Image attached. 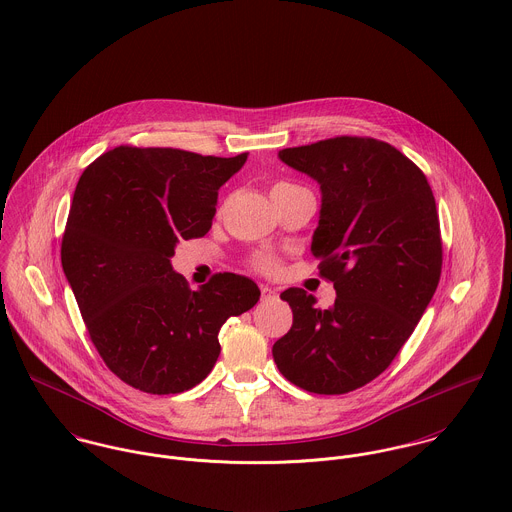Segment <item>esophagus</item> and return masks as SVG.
Instances as JSON below:
<instances>
[{
	"label": "esophagus",
	"mask_w": 512,
	"mask_h": 512,
	"mask_svg": "<svg viewBox=\"0 0 512 512\" xmlns=\"http://www.w3.org/2000/svg\"><path fill=\"white\" fill-rule=\"evenodd\" d=\"M261 295H263V299H271V297L277 295V291L271 289L269 285H261Z\"/></svg>",
	"instance_id": "1"
}]
</instances>
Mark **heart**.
Segmentation results:
<instances>
[{
	"instance_id": "obj_1",
	"label": "heart",
	"mask_w": 512,
	"mask_h": 512,
	"mask_svg": "<svg viewBox=\"0 0 512 512\" xmlns=\"http://www.w3.org/2000/svg\"><path fill=\"white\" fill-rule=\"evenodd\" d=\"M283 187H293V185H289V183H277V185L273 187V191H275V189H283ZM251 265H253V269H257V271H261V273H265V275H273V273H277V269H279V259H277L275 255H271V253H261V255L253 257Z\"/></svg>"
}]
</instances>
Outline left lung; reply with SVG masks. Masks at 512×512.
<instances>
[{
	"mask_svg": "<svg viewBox=\"0 0 512 512\" xmlns=\"http://www.w3.org/2000/svg\"><path fill=\"white\" fill-rule=\"evenodd\" d=\"M279 158L321 189L311 251L333 283L329 309L289 287L291 329L275 342L279 372L313 394H348L378 378L426 311L442 273L436 201L422 170L370 136L285 148Z\"/></svg>",
	"mask_w": 512,
	"mask_h": 512,
	"instance_id": "obj_1",
	"label": "left lung"
}]
</instances>
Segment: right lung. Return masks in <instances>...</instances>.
<instances>
[{"label":"right lung","instance_id":"obj_1","mask_svg":"<svg viewBox=\"0 0 512 512\" xmlns=\"http://www.w3.org/2000/svg\"><path fill=\"white\" fill-rule=\"evenodd\" d=\"M245 160L124 144L76 185L62 267L100 358L140 392L201 384L221 354V325L259 301L247 277L217 273L193 291L170 265L179 241L209 233L219 189Z\"/></svg>","mask_w":512,"mask_h":512}]
</instances>
